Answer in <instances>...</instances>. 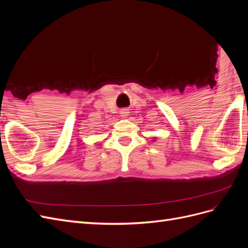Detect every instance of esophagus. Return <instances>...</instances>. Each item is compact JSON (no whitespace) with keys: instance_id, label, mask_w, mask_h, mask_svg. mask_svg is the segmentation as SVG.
Listing matches in <instances>:
<instances>
[{"instance_id":"34e87169","label":"esophagus","mask_w":248,"mask_h":248,"mask_svg":"<svg viewBox=\"0 0 248 248\" xmlns=\"http://www.w3.org/2000/svg\"><path fill=\"white\" fill-rule=\"evenodd\" d=\"M120 114H121V117H123V118H126L127 116H128L129 111L127 110V109H122V110H121V112H120Z\"/></svg>"}]
</instances>
